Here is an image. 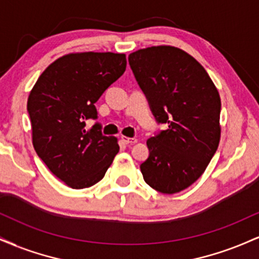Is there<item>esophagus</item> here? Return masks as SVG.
Listing matches in <instances>:
<instances>
[{
  "mask_svg": "<svg viewBox=\"0 0 259 259\" xmlns=\"http://www.w3.org/2000/svg\"><path fill=\"white\" fill-rule=\"evenodd\" d=\"M121 141L126 145H133V144H135V142H138V139L127 138V136H121Z\"/></svg>",
  "mask_w": 259,
  "mask_h": 259,
  "instance_id": "obj_1",
  "label": "esophagus"
}]
</instances>
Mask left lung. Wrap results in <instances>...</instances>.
Listing matches in <instances>:
<instances>
[{"label": "left lung", "mask_w": 259, "mask_h": 259, "mask_svg": "<svg viewBox=\"0 0 259 259\" xmlns=\"http://www.w3.org/2000/svg\"><path fill=\"white\" fill-rule=\"evenodd\" d=\"M129 64L158 123L168 129L147 140L144 180L162 194H177L206 170L221 141V96L191 55L152 46L129 55Z\"/></svg>", "instance_id": "left-lung-1"}]
</instances>
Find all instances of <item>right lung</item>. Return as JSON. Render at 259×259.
Listing matches in <instances>:
<instances>
[{
	"mask_svg": "<svg viewBox=\"0 0 259 259\" xmlns=\"http://www.w3.org/2000/svg\"><path fill=\"white\" fill-rule=\"evenodd\" d=\"M124 53H68L38 76L28 99L32 146L53 175L72 189L95 185L119 151L118 139L105 136L95 103L125 72Z\"/></svg>",
	"mask_w": 259,
	"mask_h": 259,
	"instance_id": "right-lung-1",
	"label": "right lung"
}]
</instances>
